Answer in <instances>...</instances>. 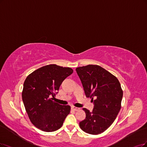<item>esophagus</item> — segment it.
<instances>
[{"label": "esophagus", "mask_w": 147, "mask_h": 147, "mask_svg": "<svg viewBox=\"0 0 147 147\" xmlns=\"http://www.w3.org/2000/svg\"><path fill=\"white\" fill-rule=\"evenodd\" d=\"M79 109V108L75 107H71V110L73 111H78Z\"/></svg>", "instance_id": "34e87169"}]
</instances>
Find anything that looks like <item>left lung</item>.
<instances>
[{
    "instance_id": "left-lung-1",
    "label": "left lung",
    "mask_w": 147,
    "mask_h": 147,
    "mask_svg": "<svg viewBox=\"0 0 147 147\" xmlns=\"http://www.w3.org/2000/svg\"><path fill=\"white\" fill-rule=\"evenodd\" d=\"M76 71L86 96L93 102V111L84 108L86 117L79 122L84 131L99 134L109 128L121 108L123 91L118 79L99 65H88Z\"/></svg>"
}]
</instances>
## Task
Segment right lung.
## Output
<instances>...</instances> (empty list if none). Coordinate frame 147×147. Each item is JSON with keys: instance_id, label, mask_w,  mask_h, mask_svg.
I'll return each mask as SVG.
<instances>
[{"instance_id": "1", "label": "right lung", "mask_w": 147, "mask_h": 147, "mask_svg": "<svg viewBox=\"0 0 147 147\" xmlns=\"http://www.w3.org/2000/svg\"><path fill=\"white\" fill-rule=\"evenodd\" d=\"M73 73L71 68L51 64L35 70L26 78L22 100L31 122L42 131H56L69 115L70 106L53 100L63 81Z\"/></svg>"}]
</instances>
